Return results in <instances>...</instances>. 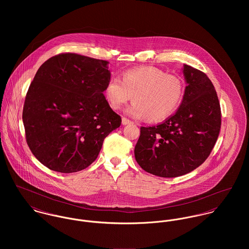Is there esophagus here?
I'll return each instance as SVG.
<instances>
[{"mask_svg":"<svg viewBox=\"0 0 249 249\" xmlns=\"http://www.w3.org/2000/svg\"><path fill=\"white\" fill-rule=\"evenodd\" d=\"M122 124H124V125H126V124H132V122L131 121H129L128 119H126V118H123L122 119Z\"/></svg>","mask_w":249,"mask_h":249,"instance_id":"esophagus-1","label":"esophagus"}]
</instances>
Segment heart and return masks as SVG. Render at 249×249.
I'll return each instance as SVG.
<instances>
[{"instance_id": "obj_1", "label": "heart", "mask_w": 249, "mask_h": 249, "mask_svg": "<svg viewBox=\"0 0 249 249\" xmlns=\"http://www.w3.org/2000/svg\"><path fill=\"white\" fill-rule=\"evenodd\" d=\"M185 93L183 79L166 71L143 66L123 72L122 80L107 81L105 94L110 107L118 110L132 100L126 113L135 119L158 123L170 118L180 106Z\"/></svg>"}]
</instances>
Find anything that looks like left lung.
Returning <instances> with one entry per match:
<instances>
[{
	"instance_id": "8db88e82",
	"label": "left lung",
	"mask_w": 249,
	"mask_h": 249,
	"mask_svg": "<svg viewBox=\"0 0 249 249\" xmlns=\"http://www.w3.org/2000/svg\"><path fill=\"white\" fill-rule=\"evenodd\" d=\"M183 74L187 86L178 111L156 126H142L134 149L142 170L160 178H178L199 167L220 130V106L212 81L186 64Z\"/></svg>"
}]
</instances>
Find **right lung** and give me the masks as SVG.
<instances>
[{
  "mask_svg": "<svg viewBox=\"0 0 249 249\" xmlns=\"http://www.w3.org/2000/svg\"><path fill=\"white\" fill-rule=\"evenodd\" d=\"M108 61L60 53L45 61L28 90L23 123L29 147L52 171H82L122 119L104 95Z\"/></svg>",
  "mask_w": 249,
  "mask_h": 249,
  "instance_id": "obj_1",
  "label": "right lung"
}]
</instances>
